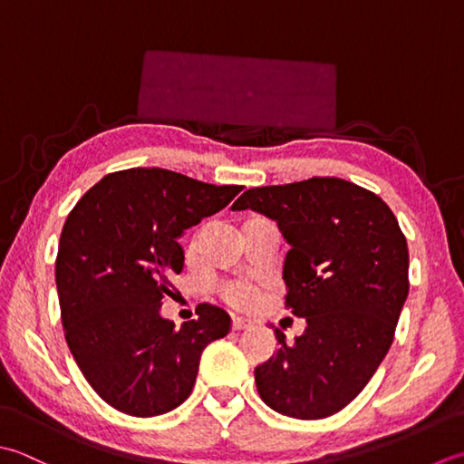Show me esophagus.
<instances>
[{"instance_id":"1","label":"esophagus","mask_w":464,"mask_h":464,"mask_svg":"<svg viewBox=\"0 0 464 464\" xmlns=\"http://www.w3.org/2000/svg\"><path fill=\"white\" fill-rule=\"evenodd\" d=\"M250 326H252V320H248V318H234V323H232L234 330H246Z\"/></svg>"}]
</instances>
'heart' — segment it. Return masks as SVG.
I'll return each mask as SVG.
<instances>
[{"mask_svg": "<svg viewBox=\"0 0 464 464\" xmlns=\"http://www.w3.org/2000/svg\"><path fill=\"white\" fill-rule=\"evenodd\" d=\"M256 286L250 285V282H234V285H230L228 290H226V298L236 306H244L252 302V298L256 296Z\"/></svg>", "mask_w": 464, "mask_h": 464, "instance_id": "b5f03b06", "label": "heart"}]
</instances>
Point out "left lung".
<instances>
[{
  "mask_svg": "<svg viewBox=\"0 0 464 464\" xmlns=\"http://www.w3.org/2000/svg\"><path fill=\"white\" fill-rule=\"evenodd\" d=\"M278 224L290 250L282 268L286 304L306 318L302 336L256 366L270 409L316 420L354 401L392 344L409 296V248L376 194L340 178H310L246 190L232 210Z\"/></svg>",
  "mask_w": 464,
  "mask_h": 464,
  "instance_id": "obj_1",
  "label": "left lung"
}]
</instances>
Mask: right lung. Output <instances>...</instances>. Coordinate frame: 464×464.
I'll return each mask as SVG.
<instances>
[{"mask_svg": "<svg viewBox=\"0 0 464 464\" xmlns=\"http://www.w3.org/2000/svg\"><path fill=\"white\" fill-rule=\"evenodd\" d=\"M242 186H212L162 168L108 174L63 224L55 285L70 353L120 412L158 417L190 396L200 356L230 330L220 306L176 326L162 316L184 268V232L220 212Z\"/></svg>", "mask_w": 464, "mask_h": 464, "instance_id": "obj_1", "label": "right lung"}]
</instances>
